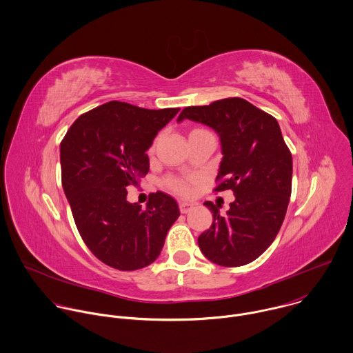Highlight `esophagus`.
Instances as JSON below:
<instances>
[{
    "label": "esophagus",
    "instance_id": "34e87169",
    "mask_svg": "<svg viewBox=\"0 0 353 353\" xmlns=\"http://www.w3.org/2000/svg\"><path fill=\"white\" fill-rule=\"evenodd\" d=\"M179 208H180V212H181V214H187V212H190V210L192 209V205H191V203H187V202H180Z\"/></svg>",
    "mask_w": 353,
    "mask_h": 353
}]
</instances>
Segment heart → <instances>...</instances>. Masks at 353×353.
<instances>
[{
	"instance_id": "1",
	"label": "heart",
	"mask_w": 353,
	"mask_h": 353,
	"mask_svg": "<svg viewBox=\"0 0 353 353\" xmlns=\"http://www.w3.org/2000/svg\"><path fill=\"white\" fill-rule=\"evenodd\" d=\"M198 131V130H194ZM166 184L170 190H173L174 192L180 194V195H188L190 194V184L185 180L177 179V177H170L166 180Z\"/></svg>"
}]
</instances>
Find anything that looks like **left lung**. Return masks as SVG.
<instances>
[{
    "label": "left lung",
    "mask_w": 353,
    "mask_h": 353,
    "mask_svg": "<svg viewBox=\"0 0 353 353\" xmlns=\"http://www.w3.org/2000/svg\"><path fill=\"white\" fill-rule=\"evenodd\" d=\"M184 119L206 124L219 135L222 161L215 192L232 190L226 215L212 203V223L198 237L212 263L237 268L259 258L281 229L292 192V154L277 120L243 98L188 106Z\"/></svg>",
    "instance_id": "obj_1"
}]
</instances>
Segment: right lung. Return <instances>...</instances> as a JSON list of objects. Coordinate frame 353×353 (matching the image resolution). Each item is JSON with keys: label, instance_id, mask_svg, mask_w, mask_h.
Listing matches in <instances>:
<instances>
[{"label": "right lung", "instance_id": "obj_1", "mask_svg": "<svg viewBox=\"0 0 353 353\" xmlns=\"http://www.w3.org/2000/svg\"><path fill=\"white\" fill-rule=\"evenodd\" d=\"M180 108L143 109L110 101L79 116L60 144L61 181L76 228L105 265L132 272L151 265L179 218L177 202L158 191L145 209L127 201L150 168L145 151Z\"/></svg>", "mask_w": 353, "mask_h": 353}]
</instances>
